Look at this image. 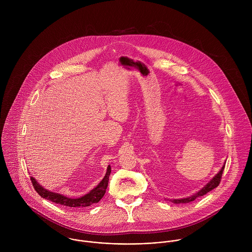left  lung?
Masks as SVG:
<instances>
[{"instance_id": "left-lung-1", "label": "left lung", "mask_w": 252, "mask_h": 252, "mask_svg": "<svg viewBox=\"0 0 252 252\" xmlns=\"http://www.w3.org/2000/svg\"><path fill=\"white\" fill-rule=\"evenodd\" d=\"M224 167H225V163L223 164L222 168L220 169V171L216 174V176L210 180L203 188H201L197 193L189 196V197H186V198H182V199H170V201L174 204H186V203H190L192 201H194L195 199H197L198 197H201V196H204L206 195L208 192L212 191L213 189L216 188L219 183H220V180H221V177H222V173H223V170H224ZM167 200V199H166ZM169 200V199H168Z\"/></svg>"}]
</instances>
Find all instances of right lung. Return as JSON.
Wrapping results in <instances>:
<instances>
[{
    "instance_id": "1",
    "label": "right lung",
    "mask_w": 252,
    "mask_h": 252,
    "mask_svg": "<svg viewBox=\"0 0 252 252\" xmlns=\"http://www.w3.org/2000/svg\"><path fill=\"white\" fill-rule=\"evenodd\" d=\"M110 172H111V168L110 166H108L107 173L102 181L89 193L79 198H70L62 194L49 191L44 187H42L33 177H31V180L35 190L40 197L48 201H51L55 204H59L61 206H66L70 208H84V207H89L93 204H97L104 197L106 193V189L108 187V178H109Z\"/></svg>"
}]
</instances>
